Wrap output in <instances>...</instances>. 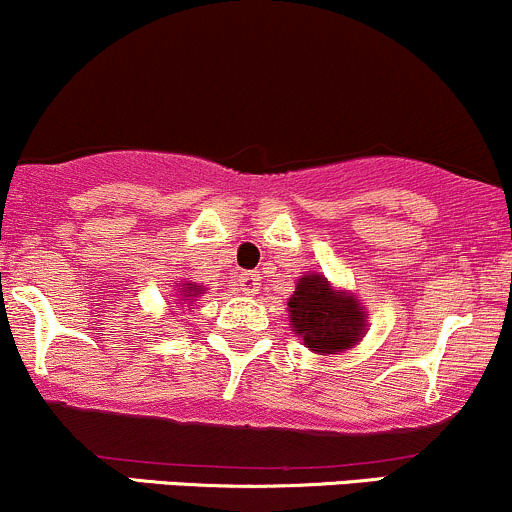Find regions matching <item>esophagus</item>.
<instances>
[{
    "label": "esophagus",
    "instance_id": "1",
    "mask_svg": "<svg viewBox=\"0 0 512 512\" xmlns=\"http://www.w3.org/2000/svg\"><path fill=\"white\" fill-rule=\"evenodd\" d=\"M236 288L244 295H256L258 288H261V276L258 273H239L236 276Z\"/></svg>",
    "mask_w": 512,
    "mask_h": 512
}]
</instances>
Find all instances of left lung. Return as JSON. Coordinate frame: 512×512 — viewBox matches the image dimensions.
<instances>
[{
    "mask_svg": "<svg viewBox=\"0 0 512 512\" xmlns=\"http://www.w3.org/2000/svg\"><path fill=\"white\" fill-rule=\"evenodd\" d=\"M290 329L312 354H342L366 334V307L351 290L334 288L320 273H305L288 298Z\"/></svg>",
    "mask_w": 512,
    "mask_h": 512,
    "instance_id": "obj_1",
    "label": "left lung"
}]
</instances>
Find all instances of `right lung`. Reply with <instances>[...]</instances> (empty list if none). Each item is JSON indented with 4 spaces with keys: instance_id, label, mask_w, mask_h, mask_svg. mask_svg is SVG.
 I'll list each match as a JSON object with an SVG mask.
<instances>
[{
    "instance_id": "obj_1",
    "label": "right lung",
    "mask_w": 512,
    "mask_h": 512,
    "mask_svg": "<svg viewBox=\"0 0 512 512\" xmlns=\"http://www.w3.org/2000/svg\"><path fill=\"white\" fill-rule=\"evenodd\" d=\"M205 290V285H197L192 280H180V283H175V302L170 307H192V302L200 298V295H205Z\"/></svg>"
}]
</instances>
